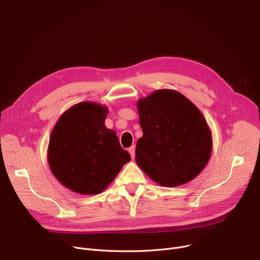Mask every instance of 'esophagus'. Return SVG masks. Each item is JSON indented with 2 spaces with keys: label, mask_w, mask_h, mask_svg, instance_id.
<instances>
[{
  "label": "esophagus",
  "mask_w": 260,
  "mask_h": 260,
  "mask_svg": "<svg viewBox=\"0 0 260 260\" xmlns=\"http://www.w3.org/2000/svg\"><path fill=\"white\" fill-rule=\"evenodd\" d=\"M135 146H131L129 148H128V152H129V154H131V157L134 159L135 158Z\"/></svg>",
  "instance_id": "obj_1"
}]
</instances>
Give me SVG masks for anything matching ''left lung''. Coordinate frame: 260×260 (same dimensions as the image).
Listing matches in <instances>:
<instances>
[{
    "label": "left lung",
    "instance_id": "1",
    "mask_svg": "<svg viewBox=\"0 0 260 260\" xmlns=\"http://www.w3.org/2000/svg\"><path fill=\"white\" fill-rule=\"evenodd\" d=\"M138 112L143 132L136 145L138 167L163 186L193 180L212 153V134L201 112L171 89H158L140 99Z\"/></svg>",
    "mask_w": 260,
    "mask_h": 260
}]
</instances>
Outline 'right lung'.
Masks as SVG:
<instances>
[{"mask_svg": "<svg viewBox=\"0 0 260 260\" xmlns=\"http://www.w3.org/2000/svg\"><path fill=\"white\" fill-rule=\"evenodd\" d=\"M107 108L94 102L72 106L54 125L48 145L53 176L81 195H97L113 182L131 155L104 121Z\"/></svg>", "mask_w": 260, "mask_h": 260, "instance_id": "right-lung-1", "label": "right lung"}]
</instances>
